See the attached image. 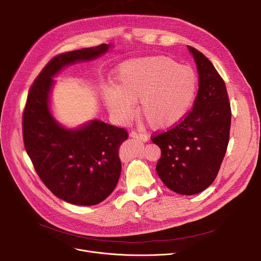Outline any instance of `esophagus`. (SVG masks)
<instances>
[{"label": "esophagus", "instance_id": "esophagus-1", "mask_svg": "<svg viewBox=\"0 0 261 261\" xmlns=\"http://www.w3.org/2000/svg\"><path fill=\"white\" fill-rule=\"evenodd\" d=\"M129 136L134 140H138V141H141V142H148L149 138L146 135V134H142V133H139V132H135V131H131L129 133Z\"/></svg>", "mask_w": 261, "mask_h": 261}]
</instances>
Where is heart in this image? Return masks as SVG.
<instances>
[{"mask_svg":"<svg viewBox=\"0 0 261 261\" xmlns=\"http://www.w3.org/2000/svg\"><path fill=\"white\" fill-rule=\"evenodd\" d=\"M114 86L103 91V101L119 122L128 121L140 100V112L155 129L180 122L193 107L198 89L196 73L163 56L130 59L115 72Z\"/></svg>","mask_w":261,"mask_h":261,"instance_id":"b5f03b06","label":"heart"}]
</instances>
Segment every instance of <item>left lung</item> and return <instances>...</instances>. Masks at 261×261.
Returning a JSON list of instances; mask_svg holds the SVG:
<instances>
[{
    "instance_id": "1",
    "label": "left lung",
    "mask_w": 261,
    "mask_h": 261,
    "mask_svg": "<svg viewBox=\"0 0 261 261\" xmlns=\"http://www.w3.org/2000/svg\"><path fill=\"white\" fill-rule=\"evenodd\" d=\"M199 74L193 110L176 126L152 138L162 151L156 164L160 179L176 194L191 196L216 179L226 152L230 105L223 79L198 49L187 46Z\"/></svg>"
}]
</instances>
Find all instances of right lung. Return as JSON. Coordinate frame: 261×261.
<instances>
[{
    "label": "right lung",
    "mask_w": 261,
    "mask_h": 261,
    "mask_svg": "<svg viewBox=\"0 0 261 261\" xmlns=\"http://www.w3.org/2000/svg\"><path fill=\"white\" fill-rule=\"evenodd\" d=\"M112 44L59 55L43 68L32 86L23 114L26 152L45 186L61 200L91 206L114 190L121 171L118 149L128 138L125 129L92 119L77 128H65L50 111L53 79L64 67L92 61Z\"/></svg>",
    "instance_id": "right-lung-1"
}]
</instances>
